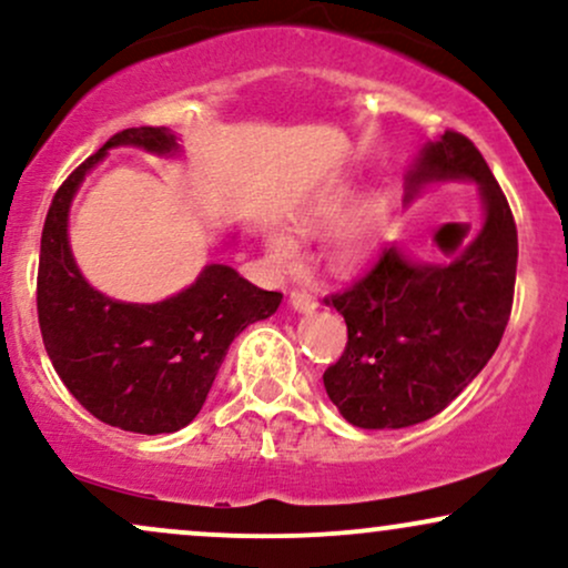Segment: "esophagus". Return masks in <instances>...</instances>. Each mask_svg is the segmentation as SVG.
I'll list each match as a JSON object with an SVG mask.
<instances>
[{
  "mask_svg": "<svg viewBox=\"0 0 568 568\" xmlns=\"http://www.w3.org/2000/svg\"><path fill=\"white\" fill-rule=\"evenodd\" d=\"M291 306L296 312H312L317 306V302H315V296H312V293L296 288V291H291Z\"/></svg>",
  "mask_w": 568,
  "mask_h": 568,
  "instance_id": "34e87169",
  "label": "esophagus"
}]
</instances>
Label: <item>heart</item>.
I'll return each instance as SVG.
<instances>
[{
    "mask_svg": "<svg viewBox=\"0 0 568 568\" xmlns=\"http://www.w3.org/2000/svg\"><path fill=\"white\" fill-rule=\"evenodd\" d=\"M352 200L349 186L338 184L325 189V192L317 194L310 205L304 207L296 216V224L302 232H317L325 230L328 224L342 216L347 211ZM376 234V207L363 205L357 207L352 216L344 221L338 230L331 234L328 247H325V258H328V266L336 272H347L352 266H357L366 258L371 243H374ZM266 247H270L272 262L280 266H293L302 256V247H298L296 240L285 232H275L270 240H266Z\"/></svg>",
    "mask_w": 568,
    "mask_h": 568,
    "instance_id": "heart-1",
    "label": "heart"
}]
</instances>
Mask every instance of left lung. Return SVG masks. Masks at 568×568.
<instances>
[{"label":"left lung","mask_w":568,"mask_h":568,"mask_svg":"<svg viewBox=\"0 0 568 568\" xmlns=\"http://www.w3.org/2000/svg\"><path fill=\"white\" fill-rule=\"evenodd\" d=\"M473 179L486 221L448 264H414L384 245L371 270L323 304L342 312L347 347L323 384L349 425L400 429L440 414L499 347L513 310L518 230L505 192L467 135L446 130L408 173L422 184Z\"/></svg>","instance_id":"1"}]
</instances>
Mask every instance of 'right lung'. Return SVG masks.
Segmentation results:
<instances>
[{"label":"right lung","mask_w":568,"mask_h":568,"mask_svg":"<svg viewBox=\"0 0 568 568\" xmlns=\"http://www.w3.org/2000/svg\"><path fill=\"white\" fill-rule=\"evenodd\" d=\"M122 143L154 154L179 149L165 128L120 130L58 186L39 247V331L55 374L95 419L128 433H175L200 414L232 338L270 317L283 293L256 288L224 264L205 266L158 304L114 302L90 288L71 256L69 205L84 173Z\"/></svg>","instance_id":"right-lung-1"}]
</instances>
